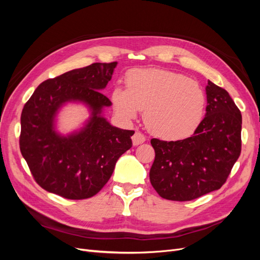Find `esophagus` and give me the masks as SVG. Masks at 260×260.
Segmentation results:
<instances>
[{"instance_id":"esophagus-1","label":"esophagus","mask_w":260,"mask_h":260,"mask_svg":"<svg viewBox=\"0 0 260 260\" xmlns=\"http://www.w3.org/2000/svg\"><path fill=\"white\" fill-rule=\"evenodd\" d=\"M132 142H133V145H140L145 142V137L142 135V133L137 131L135 135H133L132 137Z\"/></svg>"}]
</instances>
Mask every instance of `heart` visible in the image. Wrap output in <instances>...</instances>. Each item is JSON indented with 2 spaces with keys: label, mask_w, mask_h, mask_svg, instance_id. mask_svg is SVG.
I'll list each match as a JSON object with an SVG mask.
<instances>
[{
  "label": "heart",
  "mask_w": 260,
  "mask_h": 260,
  "mask_svg": "<svg viewBox=\"0 0 260 260\" xmlns=\"http://www.w3.org/2000/svg\"><path fill=\"white\" fill-rule=\"evenodd\" d=\"M127 89L112 93L116 112L127 119L144 112L147 129L156 137L180 140L199 127L206 105L202 85L185 76L165 69H137L125 77Z\"/></svg>",
  "instance_id": "obj_1"
}]
</instances>
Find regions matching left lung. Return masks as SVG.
Returning a JSON list of instances; mask_svg holds the SVG:
<instances>
[{
	"mask_svg": "<svg viewBox=\"0 0 260 260\" xmlns=\"http://www.w3.org/2000/svg\"><path fill=\"white\" fill-rule=\"evenodd\" d=\"M206 116L193 136L152 139L155 160L149 180L165 200L185 202L221 187L241 154L242 115L224 89L208 81Z\"/></svg>",
	"mask_w": 260,
	"mask_h": 260,
	"instance_id": "1",
	"label": "left lung"
}]
</instances>
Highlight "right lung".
Wrapping results in <instances>:
<instances>
[{
  "mask_svg": "<svg viewBox=\"0 0 260 260\" xmlns=\"http://www.w3.org/2000/svg\"><path fill=\"white\" fill-rule=\"evenodd\" d=\"M117 61L94 62L43 81L22 108L19 147L36 182L68 200L98 194L113 175L118 158L132 146L133 130L113 127L101 116L112 102L101 90L111 81ZM88 105L92 117L79 133L61 137L53 117L66 101Z\"/></svg>",
  "mask_w": 260,
  "mask_h": 260,
  "instance_id": "add662e5",
  "label": "right lung"
}]
</instances>
